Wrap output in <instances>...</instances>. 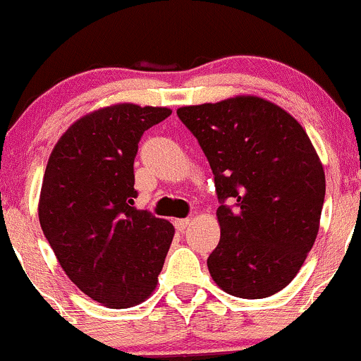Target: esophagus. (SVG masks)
<instances>
[{
  "label": "esophagus",
  "instance_id": "obj_1",
  "mask_svg": "<svg viewBox=\"0 0 361 361\" xmlns=\"http://www.w3.org/2000/svg\"><path fill=\"white\" fill-rule=\"evenodd\" d=\"M191 224V221H189V219H177L176 222H173V226H176V229L177 231H185V228H188V226Z\"/></svg>",
  "mask_w": 361,
  "mask_h": 361
}]
</instances>
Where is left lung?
Masks as SVG:
<instances>
[{"label": "left lung", "mask_w": 361, "mask_h": 361, "mask_svg": "<svg viewBox=\"0 0 361 361\" xmlns=\"http://www.w3.org/2000/svg\"><path fill=\"white\" fill-rule=\"evenodd\" d=\"M210 163L221 241L207 264L215 283L243 299L287 287L313 248L325 173L304 128L259 97L177 109Z\"/></svg>", "instance_id": "1"}]
</instances>
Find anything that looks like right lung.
Wrapping results in <instances>:
<instances>
[{
  "label": "right lung",
  "mask_w": 361,
  "mask_h": 361,
  "mask_svg": "<svg viewBox=\"0 0 361 361\" xmlns=\"http://www.w3.org/2000/svg\"><path fill=\"white\" fill-rule=\"evenodd\" d=\"M170 114L135 104L95 111L69 126L44 170L43 235L71 281L113 310L151 295L172 243L169 221L133 207L140 137Z\"/></svg>",
  "instance_id": "add662e5"
}]
</instances>
